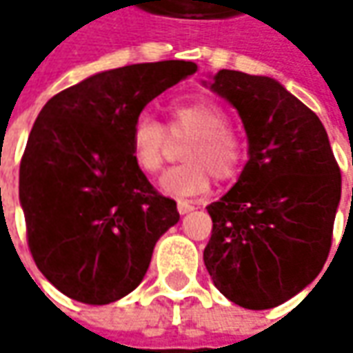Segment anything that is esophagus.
Instances as JSON below:
<instances>
[{"label": "esophagus", "instance_id": "34e87169", "mask_svg": "<svg viewBox=\"0 0 353 353\" xmlns=\"http://www.w3.org/2000/svg\"><path fill=\"white\" fill-rule=\"evenodd\" d=\"M176 210H179V214H188V212H192L194 210V204L192 202H188V200H176Z\"/></svg>", "mask_w": 353, "mask_h": 353}]
</instances>
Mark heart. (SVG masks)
Segmentation results:
<instances>
[{
  "mask_svg": "<svg viewBox=\"0 0 353 353\" xmlns=\"http://www.w3.org/2000/svg\"><path fill=\"white\" fill-rule=\"evenodd\" d=\"M171 135L169 136L168 133ZM170 137L188 139L183 159L188 161L161 179V188L174 196H196L216 181H232L241 170L245 149L228 116L210 98L181 100L170 105L169 131L149 114L135 117L131 125V157L145 174L165 167Z\"/></svg>",
  "mask_w": 353,
  "mask_h": 353,
  "instance_id": "1",
  "label": "heart"
}]
</instances>
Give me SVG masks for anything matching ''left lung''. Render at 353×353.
Here are the masks:
<instances>
[{
    "instance_id": "left-lung-1",
    "label": "left lung",
    "mask_w": 353,
    "mask_h": 353,
    "mask_svg": "<svg viewBox=\"0 0 353 353\" xmlns=\"http://www.w3.org/2000/svg\"><path fill=\"white\" fill-rule=\"evenodd\" d=\"M210 90L243 121L250 161L206 208L204 265L232 303L265 310L319 277L332 245L342 174L319 116L269 76L220 70Z\"/></svg>"
}]
</instances>
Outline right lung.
<instances>
[{"label": "right lung", "mask_w": 353, "mask_h": 353, "mask_svg": "<svg viewBox=\"0 0 353 353\" xmlns=\"http://www.w3.org/2000/svg\"><path fill=\"white\" fill-rule=\"evenodd\" d=\"M194 62L129 64L52 96L19 167V202L39 271L66 296L110 305L145 277L155 243L179 222L131 157L143 108L196 72Z\"/></svg>", "instance_id": "obj_1"}]
</instances>
